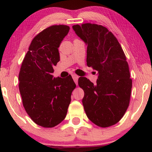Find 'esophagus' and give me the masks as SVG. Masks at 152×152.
Instances as JSON below:
<instances>
[{"label": "esophagus", "instance_id": "1", "mask_svg": "<svg viewBox=\"0 0 152 152\" xmlns=\"http://www.w3.org/2000/svg\"><path fill=\"white\" fill-rule=\"evenodd\" d=\"M72 78L74 79V81L75 82L76 84H78V76L76 75V74H72Z\"/></svg>", "mask_w": 152, "mask_h": 152}]
</instances>
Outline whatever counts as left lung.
Masks as SVG:
<instances>
[{
	"instance_id": "8db88e82",
	"label": "left lung",
	"mask_w": 152,
	"mask_h": 152,
	"mask_svg": "<svg viewBox=\"0 0 152 152\" xmlns=\"http://www.w3.org/2000/svg\"><path fill=\"white\" fill-rule=\"evenodd\" d=\"M72 28L87 45V66L98 75L96 84L86 77L78 79L84 92V110L95 125L110 127L121 119L129 104L132 80L124 51L114 35L102 25L84 23Z\"/></svg>"
}]
</instances>
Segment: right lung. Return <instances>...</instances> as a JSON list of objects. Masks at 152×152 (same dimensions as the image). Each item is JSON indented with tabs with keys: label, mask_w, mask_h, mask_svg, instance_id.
I'll list each match as a JSON object with an SVG mask.
<instances>
[{
	"label": "right lung",
	"mask_w": 152,
	"mask_h": 152,
	"mask_svg": "<svg viewBox=\"0 0 152 152\" xmlns=\"http://www.w3.org/2000/svg\"><path fill=\"white\" fill-rule=\"evenodd\" d=\"M67 25H52L33 38L19 72L23 104L38 125L53 127L65 119L71 94L76 88L71 75L53 78L60 61L58 48L69 32Z\"/></svg>",
	"instance_id": "add662e5"
}]
</instances>
